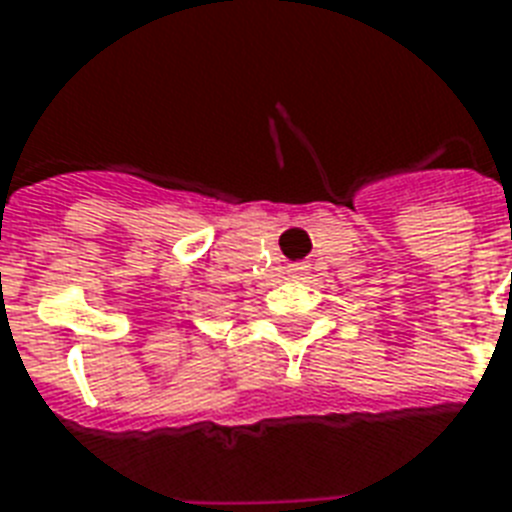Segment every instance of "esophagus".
I'll use <instances>...</instances> for the list:
<instances>
[{
	"mask_svg": "<svg viewBox=\"0 0 512 512\" xmlns=\"http://www.w3.org/2000/svg\"><path fill=\"white\" fill-rule=\"evenodd\" d=\"M305 273H308V265H303V263L289 265V276H292V279H303Z\"/></svg>",
	"mask_w": 512,
	"mask_h": 512,
	"instance_id": "obj_1",
	"label": "esophagus"
}]
</instances>
